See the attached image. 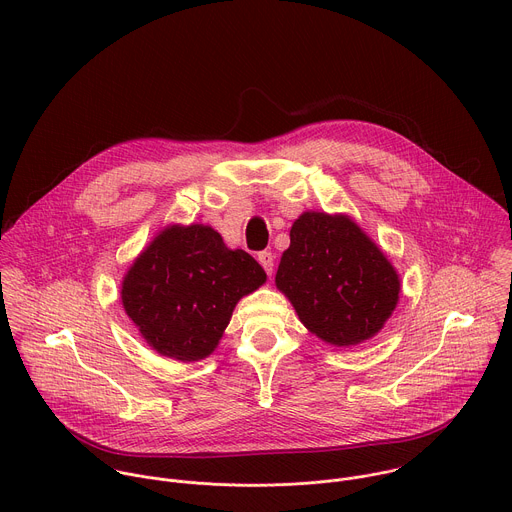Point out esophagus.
<instances>
[{
    "label": "esophagus",
    "instance_id": "34e87169",
    "mask_svg": "<svg viewBox=\"0 0 512 512\" xmlns=\"http://www.w3.org/2000/svg\"><path fill=\"white\" fill-rule=\"evenodd\" d=\"M257 259H259V263L263 265V269L267 271V275H271V273H273V261H275L273 253H271V251H261V253L257 255Z\"/></svg>",
    "mask_w": 512,
    "mask_h": 512
}]
</instances>
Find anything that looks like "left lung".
Returning <instances> with one entry per match:
<instances>
[{"instance_id": "left-lung-1", "label": "left lung", "mask_w": 512, "mask_h": 512, "mask_svg": "<svg viewBox=\"0 0 512 512\" xmlns=\"http://www.w3.org/2000/svg\"><path fill=\"white\" fill-rule=\"evenodd\" d=\"M275 283L302 324L336 346L375 336L401 289L381 249L350 218L324 212H304L291 227Z\"/></svg>"}]
</instances>
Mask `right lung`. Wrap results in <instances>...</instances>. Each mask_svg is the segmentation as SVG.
Segmentation results:
<instances>
[{
  "label": "right lung",
  "mask_w": 512,
  "mask_h": 512,
  "mask_svg": "<svg viewBox=\"0 0 512 512\" xmlns=\"http://www.w3.org/2000/svg\"><path fill=\"white\" fill-rule=\"evenodd\" d=\"M265 277L249 253L227 249L210 227H170L135 259L121 300L152 348L190 362L216 348L237 302Z\"/></svg>",
  "instance_id": "add662e5"
}]
</instances>
